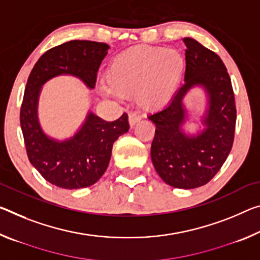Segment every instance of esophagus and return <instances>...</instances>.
<instances>
[{
    "label": "esophagus",
    "instance_id": "1",
    "mask_svg": "<svg viewBox=\"0 0 260 260\" xmlns=\"http://www.w3.org/2000/svg\"><path fill=\"white\" fill-rule=\"evenodd\" d=\"M140 119H141V117L138 113H129L128 114V122L131 126H134L135 123L140 121Z\"/></svg>",
    "mask_w": 260,
    "mask_h": 260
}]
</instances>
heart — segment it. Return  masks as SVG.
<instances>
[{"instance_id": "obj_1", "label": "heart", "mask_w": 260, "mask_h": 260, "mask_svg": "<svg viewBox=\"0 0 260 260\" xmlns=\"http://www.w3.org/2000/svg\"><path fill=\"white\" fill-rule=\"evenodd\" d=\"M185 66V57L177 49L151 45L132 47L110 61L102 92L134 96L141 109L157 111L172 100Z\"/></svg>"}]
</instances>
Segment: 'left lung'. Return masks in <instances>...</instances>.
Wrapping results in <instances>:
<instances>
[{"label":"left lung","mask_w":260,"mask_h":260,"mask_svg":"<svg viewBox=\"0 0 260 260\" xmlns=\"http://www.w3.org/2000/svg\"><path fill=\"white\" fill-rule=\"evenodd\" d=\"M184 43L185 83L166 109L148 117L156 126L150 155L167 184L196 188L217 174L232 150L236 105L232 80L221 57L192 38H184ZM196 84H203L210 94L208 128L198 137L188 138L180 131L184 118L182 98Z\"/></svg>","instance_id":"1"}]
</instances>
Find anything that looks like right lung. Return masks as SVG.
I'll list each match as a JSON object with an SVG mask.
<instances>
[{
    "label": "right lung",
    "mask_w": 260,
    "mask_h": 260,
    "mask_svg": "<svg viewBox=\"0 0 260 260\" xmlns=\"http://www.w3.org/2000/svg\"><path fill=\"white\" fill-rule=\"evenodd\" d=\"M109 48L97 41H67L45 52L27 78L19 114L26 154L39 174L57 187L74 189L96 183L108 169L114 141L129 129L128 117L123 113L117 120L105 121L89 113L75 137L56 142L41 132L37 119L41 85L56 75L71 74L94 88Z\"/></svg>",
    "instance_id": "right-lung-1"
}]
</instances>
